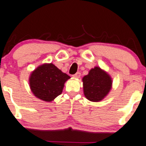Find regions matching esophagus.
Returning a JSON list of instances; mask_svg holds the SVG:
<instances>
[{"mask_svg": "<svg viewBox=\"0 0 146 146\" xmlns=\"http://www.w3.org/2000/svg\"><path fill=\"white\" fill-rule=\"evenodd\" d=\"M73 77L76 78H79L81 77V73H79V72H77L76 74L73 75Z\"/></svg>", "mask_w": 146, "mask_h": 146, "instance_id": "obj_1", "label": "esophagus"}]
</instances>
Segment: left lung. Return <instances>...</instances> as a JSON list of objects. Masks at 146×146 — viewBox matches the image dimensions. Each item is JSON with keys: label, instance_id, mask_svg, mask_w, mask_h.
<instances>
[{"label": "left lung", "instance_id": "8db88e82", "mask_svg": "<svg viewBox=\"0 0 146 146\" xmlns=\"http://www.w3.org/2000/svg\"><path fill=\"white\" fill-rule=\"evenodd\" d=\"M82 81L86 98L94 102H100L104 99L109 94L112 85L110 75L99 67L91 69L88 74L83 78Z\"/></svg>", "mask_w": 146, "mask_h": 146}]
</instances>
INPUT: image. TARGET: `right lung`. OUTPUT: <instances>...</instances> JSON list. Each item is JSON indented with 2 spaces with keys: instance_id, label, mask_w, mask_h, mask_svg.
<instances>
[{
  "instance_id": "add662e5",
  "label": "right lung",
  "mask_w": 146,
  "mask_h": 146,
  "mask_svg": "<svg viewBox=\"0 0 146 146\" xmlns=\"http://www.w3.org/2000/svg\"><path fill=\"white\" fill-rule=\"evenodd\" d=\"M69 78L68 75L52 63H44L30 75V88L38 99L50 102L62 94L64 84Z\"/></svg>"
}]
</instances>
